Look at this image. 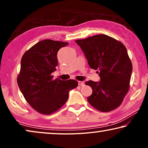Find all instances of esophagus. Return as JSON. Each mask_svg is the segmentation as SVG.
Segmentation results:
<instances>
[{
  "label": "esophagus",
  "instance_id": "esophagus-1",
  "mask_svg": "<svg viewBox=\"0 0 148 148\" xmlns=\"http://www.w3.org/2000/svg\"><path fill=\"white\" fill-rule=\"evenodd\" d=\"M78 84H79V86H84V83L83 82H81V81H79Z\"/></svg>",
  "mask_w": 148,
  "mask_h": 148
}]
</instances>
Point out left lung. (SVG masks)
I'll use <instances>...</instances> for the list:
<instances>
[{"mask_svg":"<svg viewBox=\"0 0 148 148\" xmlns=\"http://www.w3.org/2000/svg\"><path fill=\"white\" fill-rule=\"evenodd\" d=\"M88 60V64L98 70L100 82L88 81L92 89L88 101L100 112H110L120 106L128 92L132 63L124 44L114 38L99 34L77 40Z\"/></svg>","mask_w":148,"mask_h":148,"instance_id":"8db88e82","label":"left lung"}]
</instances>
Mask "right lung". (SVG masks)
<instances>
[{
    "label": "right lung",
    "mask_w": 148,
    "mask_h": 148,
    "mask_svg": "<svg viewBox=\"0 0 148 148\" xmlns=\"http://www.w3.org/2000/svg\"><path fill=\"white\" fill-rule=\"evenodd\" d=\"M66 45L67 42L42 40L21 58L18 86L28 104L40 114L57 111L67 101L69 92L78 86L77 81L53 79L51 75L58 65V51Z\"/></svg>",
    "instance_id": "obj_1"
}]
</instances>
